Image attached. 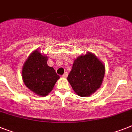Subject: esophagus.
Wrapping results in <instances>:
<instances>
[{
    "label": "esophagus",
    "mask_w": 132,
    "mask_h": 132,
    "mask_svg": "<svg viewBox=\"0 0 132 132\" xmlns=\"http://www.w3.org/2000/svg\"><path fill=\"white\" fill-rule=\"evenodd\" d=\"M68 73L67 72H65L64 75H62V77H64V78H66V77L68 76Z\"/></svg>",
    "instance_id": "obj_1"
}]
</instances>
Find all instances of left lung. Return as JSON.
<instances>
[{
	"mask_svg": "<svg viewBox=\"0 0 132 132\" xmlns=\"http://www.w3.org/2000/svg\"><path fill=\"white\" fill-rule=\"evenodd\" d=\"M105 69L94 54L88 52L75 60L68 80L73 90L80 97H88L102 84Z\"/></svg>",
	"mask_w": 132,
	"mask_h": 132,
	"instance_id": "1",
	"label": "left lung"
}]
</instances>
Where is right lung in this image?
I'll use <instances>...</instances> for the list:
<instances>
[{
	"label": "right lung",
	"mask_w": 132,
	"mask_h": 132,
	"mask_svg": "<svg viewBox=\"0 0 132 132\" xmlns=\"http://www.w3.org/2000/svg\"><path fill=\"white\" fill-rule=\"evenodd\" d=\"M47 56L35 51L29 56L22 70L26 87L39 96H46L54 88L60 76L47 64Z\"/></svg>",
	"instance_id": "1"
}]
</instances>
